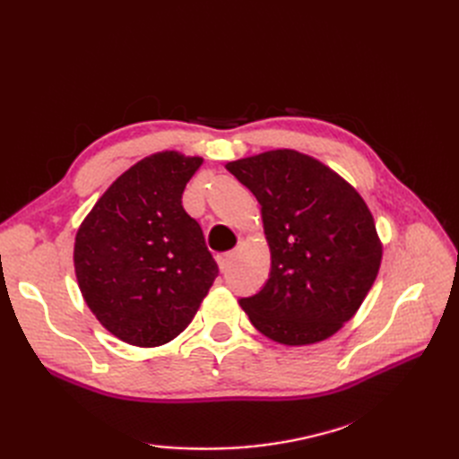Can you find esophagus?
Masks as SVG:
<instances>
[{"label": "esophagus", "instance_id": "esophagus-1", "mask_svg": "<svg viewBox=\"0 0 459 459\" xmlns=\"http://www.w3.org/2000/svg\"><path fill=\"white\" fill-rule=\"evenodd\" d=\"M233 256H235V253H233V251H230V253H221V255H218V256H216V262H218V266H220V270H221V272L230 268V264H231Z\"/></svg>", "mask_w": 459, "mask_h": 459}]
</instances>
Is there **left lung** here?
I'll return each mask as SVG.
<instances>
[{
	"mask_svg": "<svg viewBox=\"0 0 459 459\" xmlns=\"http://www.w3.org/2000/svg\"><path fill=\"white\" fill-rule=\"evenodd\" d=\"M262 206L272 268L241 299L251 324L287 346L319 342L362 307L383 247L366 201L329 166L293 149L228 162Z\"/></svg>",
	"mask_w": 459,
	"mask_h": 459,
	"instance_id": "8db88e82",
	"label": "left lung"
}]
</instances>
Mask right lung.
<instances>
[{"label":"right lung","mask_w":459,"mask_h":459,"mask_svg":"<svg viewBox=\"0 0 459 459\" xmlns=\"http://www.w3.org/2000/svg\"><path fill=\"white\" fill-rule=\"evenodd\" d=\"M201 157L162 151L118 176L82 221L76 280L101 325L134 346H160L195 317L218 275L182 193Z\"/></svg>","instance_id":"add662e5"}]
</instances>
